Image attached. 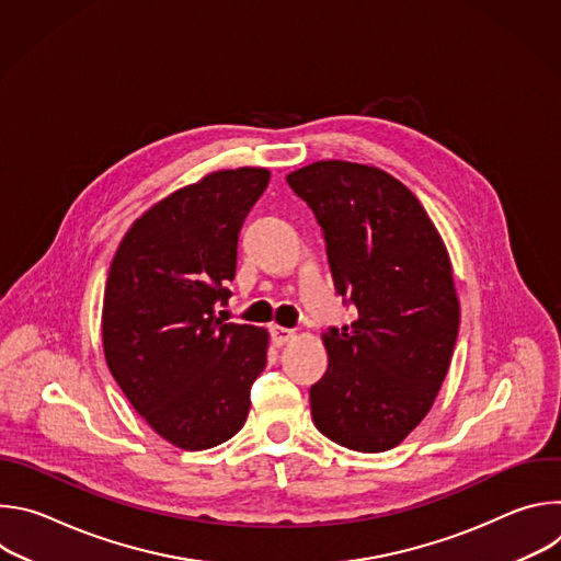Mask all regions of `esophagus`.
<instances>
[{
	"mask_svg": "<svg viewBox=\"0 0 561 561\" xmlns=\"http://www.w3.org/2000/svg\"><path fill=\"white\" fill-rule=\"evenodd\" d=\"M271 337H273V342L277 346H282V344H286V342H290L295 337V331L293 329H284V327H273L271 329Z\"/></svg>",
	"mask_w": 561,
	"mask_h": 561,
	"instance_id": "obj_1",
	"label": "esophagus"
}]
</instances>
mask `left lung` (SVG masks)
<instances>
[{
    "instance_id": "obj_1",
    "label": "left lung",
    "mask_w": 561,
    "mask_h": 561,
    "mask_svg": "<svg viewBox=\"0 0 561 561\" xmlns=\"http://www.w3.org/2000/svg\"><path fill=\"white\" fill-rule=\"evenodd\" d=\"M286 182L357 308L351 327L322 335L329 370L310 388L312 422L351 450H390L428 415L450 366L459 299L448 251L420 199L377 167L324 159Z\"/></svg>"
}]
</instances>
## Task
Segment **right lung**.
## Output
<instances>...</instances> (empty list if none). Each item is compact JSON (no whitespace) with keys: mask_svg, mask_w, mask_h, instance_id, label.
<instances>
[{"mask_svg":"<svg viewBox=\"0 0 561 561\" xmlns=\"http://www.w3.org/2000/svg\"><path fill=\"white\" fill-rule=\"evenodd\" d=\"M268 180L244 167L171 193L128 228L108 271L106 364L146 424L184 450L244 426L266 366V329L226 324L217 306L230 297L237 237Z\"/></svg>","mask_w":561,"mask_h":561,"instance_id":"right-lung-1","label":"right lung"}]
</instances>
